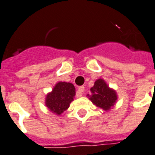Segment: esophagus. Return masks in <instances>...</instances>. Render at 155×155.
Listing matches in <instances>:
<instances>
[{
	"instance_id": "esophagus-1",
	"label": "esophagus",
	"mask_w": 155,
	"mask_h": 155,
	"mask_svg": "<svg viewBox=\"0 0 155 155\" xmlns=\"http://www.w3.org/2000/svg\"><path fill=\"white\" fill-rule=\"evenodd\" d=\"M84 86H81L79 87V89L77 90L76 91V97H81L82 95H83V92L84 91Z\"/></svg>"
}]
</instances>
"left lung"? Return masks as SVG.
<instances>
[{"label":"left lung","instance_id":"1","mask_svg":"<svg viewBox=\"0 0 155 155\" xmlns=\"http://www.w3.org/2000/svg\"><path fill=\"white\" fill-rule=\"evenodd\" d=\"M91 101L105 110H109L110 107L114 106L117 99L115 91L109 88V87L102 79H99L95 81L94 86L91 88Z\"/></svg>","mask_w":155,"mask_h":155}]
</instances>
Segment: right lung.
Instances as JSON below:
<instances>
[{
    "mask_svg": "<svg viewBox=\"0 0 155 155\" xmlns=\"http://www.w3.org/2000/svg\"><path fill=\"white\" fill-rule=\"evenodd\" d=\"M75 95V87L71 83L59 82L46 97L45 104L51 112L62 114L69 107Z\"/></svg>",
    "mask_w": 155,
    "mask_h": 155,
    "instance_id": "add662e5",
    "label": "right lung"
}]
</instances>
